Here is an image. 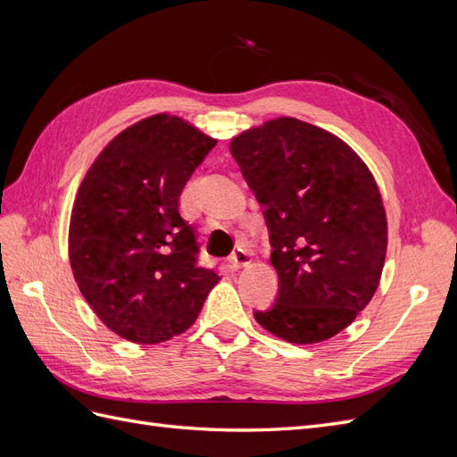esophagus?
I'll use <instances>...</instances> for the list:
<instances>
[{
	"mask_svg": "<svg viewBox=\"0 0 457 457\" xmlns=\"http://www.w3.org/2000/svg\"><path fill=\"white\" fill-rule=\"evenodd\" d=\"M252 262V253L247 250H242V247H238L237 252H234L230 255V267L232 269H244Z\"/></svg>",
	"mask_w": 457,
	"mask_h": 457,
	"instance_id": "1",
	"label": "esophagus"
}]
</instances>
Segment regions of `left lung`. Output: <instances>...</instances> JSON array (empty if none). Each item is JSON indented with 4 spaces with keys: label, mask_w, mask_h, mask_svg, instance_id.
I'll list each match as a JSON object with an SVG mask.
<instances>
[{
    "label": "left lung",
    "mask_w": 457,
    "mask_h": 457,
    "mask_svg": "<svg viewBox=\"0 0 457 457\" xmlns=\"http://www.w3.org/2000/svg\"><path fill=\"white\" fill-rule=\"evenodd\" d=\"M230 152L262 205L278 274V297L255 320L295 345L337 336L381 280L386 215L376 179L339 137L289 116L242 131Z\"/></svg>",
    "instance_id": "left-lung-1"
}]
</instances>
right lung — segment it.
<instances>
[{
	"label": "right lung",
	"mask_w": 457,
	"mask_h": 457,
	"mask_svg": "<svg viewBox=\"0 0 457 457\" xmlns=\"http://www.w3.org/2000/svg\"><path fill=\"white\" fill-rule=\"evenodd\" d=\"M217 139L154 114L118 133L74 200L68 257L76 284L116 336L156 345L183 334L220 280L196 262V230L179 196Z\"/></svg>",
	"instance_id": "add662e5"
}]
</instances>
